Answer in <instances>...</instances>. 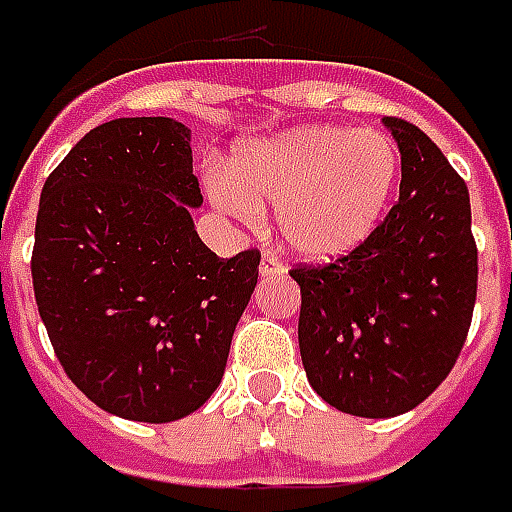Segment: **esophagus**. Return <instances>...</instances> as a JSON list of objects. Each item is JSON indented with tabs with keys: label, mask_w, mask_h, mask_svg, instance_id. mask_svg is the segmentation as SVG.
I'll return each mask as SVG.
<instances>
[{
	"label": "esophagus",
	"mask_w": 512,
	"mask_h": 512,
	"mask_svg": "<svg viewBox=\"0 0 512 512\" xmlns=\"http://www.w3.org/2000/svg\"><path fill=\"white\" fill-rule=\"evenodd\" d=\"M285 274H287L285 263H282L276 255H271V252H266L263 260H260V276H263V279H268V276L274 279V276H285Z\"/></svg>",
	"instance_id": "1"
}]
</instances>
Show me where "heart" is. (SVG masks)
<instances>
[{
	"mask_svg": "<svg viewBox=\"0 0 512 512\" xmlns=\"http://www.w3.org/2000/svg\"><path fill=\"white\" fill-rule=\"evenodd\" d=\"M399 149L385 132L339 124L295 127L238 151L233 173H217L211 195L246 222L276 206L285 244L312 260L347 255L372 236L399 181Z\"/></svg>",
	"mask_w": 512,
	"mask_h": 512,
	"instance_id": "heart-1",
	"label": "heart"
}]
</instances>
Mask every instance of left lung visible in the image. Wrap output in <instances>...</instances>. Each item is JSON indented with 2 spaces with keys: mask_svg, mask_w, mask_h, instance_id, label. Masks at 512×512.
Wrapping results in <instances>:
<instances>
[{
  "mask_svg": "<svg viewBox=\"0 0 512 512\" xmlns=\"http://www.w3.org/2000/svg\"><path fill=\"white\" fill-rule=\"evenodd\" d=\"M385 127L401 151L399 200L352 252L290 271L306 377L358 418H393L437 391L478 295L467 184L415 124L388 116Z\"/></svg>",
  "mask_w": 512,
  "mask_h": 512,
  "instance_id": "left-lung-1",
  "label": "left lung"
}]
</instances>
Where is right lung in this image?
<instances>
[{"mask_svg": "<svg viewBox=\"0 0 512 512\" xmlns=\"http://www.w3.org/2000/svg\"><path fill=\"white\" fill-rule=\"evenodd\" d=\"M189 130L165 116L105 121L45 179L32 282L48 339L75 388L111 415L170 423L225 374L260 252L217 257Z\"/></svg>", "mask_w": 512, "mask_h": 512, "instance_id": "obj_1", "label": "right lung"}]
</instances>
